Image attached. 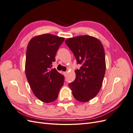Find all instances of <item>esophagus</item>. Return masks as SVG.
I'll list each match as a JSON object with an SVG mask.
<instances>
[{"instance_id":"1","label":"esophagus","mask_w":133,"mask_h":133,"mask_svg":"<svg viewBox=\"0 0 133 133\" xmlns=\"http://www.w3.org/2000/svg\"><path fill=\"white\" fill-rule=\"evenodd\" d=\"M63 74H64V76H66V75H67V72H64L63 73Z\"/></svg>"}]
</instances>
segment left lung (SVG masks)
Listing matches in <instances>:
<instances>
[{
	"label": "left lung",
	"instance_id": "8db88e82",
	"mask_svg": "<svg viewBox=\"0 0 133 133\" xmlns=\"http://www.w3.org/2000/svg\"><path fill=\"white\" fill-rule=\"evenodd\" d=\"M65 43L73 52L77 64L74 81L69 84L72 94L79 102H87L98 94L105 73V52L99 39L89 35L77 36Z\"/></svg>",
	"mask_w": 133,
	"mask_h": 133
}]
</instances>
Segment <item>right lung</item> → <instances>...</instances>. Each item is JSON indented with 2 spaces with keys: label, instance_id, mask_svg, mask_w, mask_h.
Returning a JSON list of instances; mask_svg holds the SVG:
<instances>
[{
  "label": "right lung",
  "instance_id": "obj_1",
  "mask_svg": "<svg viewBox=\"0 0 133 133\" xmlns=\"http://www.w3.org/2000/svg\"><path fill=\"white\" fill-rule=\"evenodd\" d=\"M64 41V38L45 34L33 38L28 43L26 76L35 96L44 103H50L57 99L64 84V75L51 68Z\"/></svg>",
  "mask_w": 133,
  "mask_h": 133
}]
</instances>
